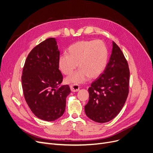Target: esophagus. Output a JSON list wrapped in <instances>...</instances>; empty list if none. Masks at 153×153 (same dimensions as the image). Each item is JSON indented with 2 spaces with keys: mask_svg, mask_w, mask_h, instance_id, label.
Listing matches in <instances>:
<instances>
[{
  "mask_svg": "<svg viewBox=\"0 0 153 153\" xmlns=\"http://www.w3.org/2000/svg\"><path fill=\"white\" fill-rule=\"evenodd\" d=\"M70 89L73 92H75V91H78L80 89V87H79V85L77 84H71L70 85Z\"/></svg>",
  "mask_w": 153,
  "mask_h": 153,
  "instance_id": "obj_1",
  "label": "esophagus"
}]
</instances>
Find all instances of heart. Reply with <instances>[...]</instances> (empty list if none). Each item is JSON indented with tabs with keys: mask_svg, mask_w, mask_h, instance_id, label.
<instances>
[{
	"mask_svg": "<svg viewBox=\"0 0 153 153\" xmlns=\"http://www.w3.org/2000/svg\"><path fill=\"white\" fill-rule=\"evenodd\" d=\"M68 54H62L58 59L59 68L68 75L78 66L77 72L66 78L68 83H80L90 78H97L104 71L108 60V50L101 40H84L71 45Z\"/></svg>",
	"mask_w": 153,
	"mask_h": 153,
	"instance_id": "b5f03b06",
	"label": "heart"
}]
</instances>
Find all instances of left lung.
<instances>
[{
  "label": "left lung",
  "instance_id": "1",
  "mask_svg": "<svg viewBox=\"0 0 153 153\" xmlns=\"http://www.w3.org/2000/svg\"><path fill=\"white\" fill-rule=\"evenodd\" d=\"M112 51L103 73L88 88L89 100L85 114L92 120L105 123L123 108L129 94V65L120 48L112 42Z\"/></svg>",
  "mask_w": 153,
  "mask_h": 153
}]
</instances>
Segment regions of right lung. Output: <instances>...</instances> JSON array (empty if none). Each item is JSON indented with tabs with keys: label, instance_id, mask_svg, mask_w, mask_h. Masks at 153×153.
Segmentation results:
<instances>
[{
	"label": "right lung",
	"instance_id": "add662e5",
	"mask_svg": "<svg viewBox=\"0 0 153 153\" xmlns=\"http://www.w3.org/2000/svg\"><path fill=\"white\" fill-rule=\"evenodd\" d=\"M59 58L56 39L48 38L30 51L22 70L24 99L36 117L46 121L62 116L66 97L71 92L68 85L59 86L63 75L59 70Z\"/></svg>",
	"mask_w": 153,
	"mask_h": 153
}]
</instances>
